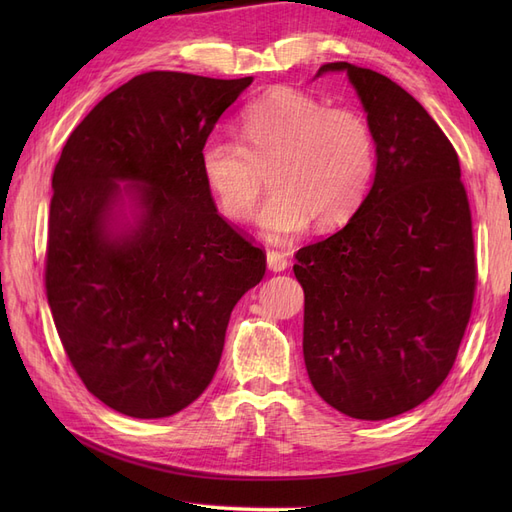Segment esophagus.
<instances>
[{
	"label": "esophagus",
	"instance_id": "obj_1",
	"mask_svg": "<svg viewBox=\"0 0 512 512\" xmlns=\"http://www.w3.org/2000/svg\"><path fill=\"white\" fill-rule=\"evenodd\" d=\"M267 267L275 273L286 271L288 269V256L282 254V252H277V250H269L267 252Z\"/></svg>",
	"mask_w": 512,
	"mask_h": 512
}]
</instances>
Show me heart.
<instances>
[{
  "mask_svg": "<svg viewBox=\"0 0 512 512\" xmlns=\"http://www.w3.org/2000/svg\"><path fill=\"white\" fill-rule=\"evenodd\" d=\"M241 143L220 132L198 149V170L230 220L252 215L271 169V198L256 226L288 241L318 222L346 224L361 209L376 175V141L367 119L348 106L327 108L294 89H273L241 115Z\"/></svg>",
  "mask_w": 512,
  "mask_h": 512,
  "instance_id": "b5f03b06",
  "label": "heart"
}]
</instances>
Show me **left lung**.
<instances>
[{"label": "left lung", "mask_w": 512, "mask_h": 512, "mask_svg": "<svg viewBox=\"0 0 512 512\" xmlns=\"http://www.w3.org/2000/svg\"><path fill=\"white\" fill-rule=\"evenodd\" d=\"M344 72L376 141L361 209L329 239L301 247L303 359L316 393L361 421L423 404L451 371L476 280L459 158L406 89L348 61Z\"/></svg>", "instance_id": "left-lung-1"}]
</instances>
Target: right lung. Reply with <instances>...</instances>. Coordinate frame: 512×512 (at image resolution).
Masks as SVG:
<instances>
[{
	"label": "right lung",
	"instance_id": "add662e5",
	"mask_svg": "<svg viewBox=\"0 0 512 512\" xmlns=\"http://www.w3.org/2000/svg\"><path fill=\"white\" fill-rule=\"evenodd\" d=\"M145 72L76 126L53 173L46 297L87 391L164 418L211 384L232 307L267 269L215 209L198 149L252 85Z\"/></svg>",
	"mask_w": 512,
	"mask_h": 512
}]
</instances>
